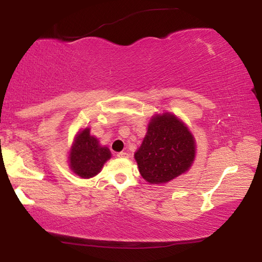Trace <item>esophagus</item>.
<instances>
[{
  "label": "esophagus",
  "mask_w": 262,
  "mask_h": 262,
  "mask_svg": "<svg viewBox=\"0 0 262 262\" xmlns=\"http://www.w3.org/2000/svg\"><path fill=\"white\" fill-rule=\"evenodd\" d=\"M117 157L120 158V159H127L128 157H129V154L126 153V152H119L118 154H117Z\"/></svg>",
  "instance_id": "esophagus-1"
}]
</instances>
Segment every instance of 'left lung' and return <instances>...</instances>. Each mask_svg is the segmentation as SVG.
<instances>
[{"label": "left lung", "instance_id": "obj_1", "mask_svg": "<svg viewBox=\"0 0 262 262\" xmlns=\"http://www.w3.org/2000/svg\"><path fill=\"white\" fill-rule=\"evenodd\" d=\"M194 155L196 145L190 130L178 117L165 113L152 117L134 157L144 179L162 185L190 169Z\"/></svg>", "mask_w": 262, "mask_h": 262}]
</instances>
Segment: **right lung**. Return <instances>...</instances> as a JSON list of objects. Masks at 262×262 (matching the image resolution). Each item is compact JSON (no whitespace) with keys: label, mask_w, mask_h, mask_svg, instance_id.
I'll return each mask as SVG.
<instances>
[{"label":"right lung","mask_w":262,"mask_h":262,"mask_svg":"<svg viewBox=\"0 0 262 262\" xmlns=\"http://www.w3.org/2000/svg\"><path fill=\"white\" fill-rule=\"evenodd\" d=\"M110 158L109 148L100 145L97 138L90 135V128L86 127L75 136L69 155L70 168L83 179H89L97 176Z\"/></svg>","instance_id":"obj_1"}]
</instances>
